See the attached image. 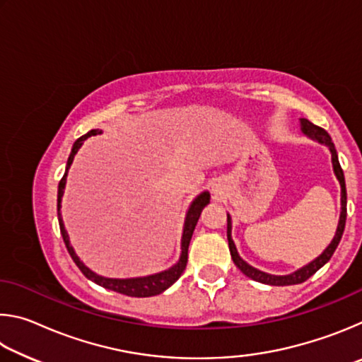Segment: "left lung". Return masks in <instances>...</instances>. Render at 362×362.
Wrapping results in <instances>:
<instances>
[{
    "mask_svg": "<svg viewBox=\"0 0 362 362\" xmlns=\"http://www.w3.org/2000/svg\"><path fill=\"white\" fill-rule=\"evenodd\" d=\"M300 124H302V132L305 136H308L310 139L316 140V142H320L322 145L329 146L330 153H332V166H334V173L337 175V179L340 182V187H341V212H340V220H339V226H337V231H335V236L332 243L329 244L326 247V250L315 259L308 265H305L303 268L297 269V272H293L292 274H286V276H274V274H268V273H263L260 269H257L254 267H250L249 263L244 262L240 254H238L235 243L231 240V217L226 214V238H228V247H230V254H231V259L235 262V265L241 269V272L246 274L247 278L254 279V281H259V283L263 284H269V286H292V284H300V283H305L306 279L310 276H313V274L320 269L321 267L326 265V263L330 260V257L334 255L337 246H339V243L341 240V235H343V230H345V222H346V188H345V175H343V170L340 168V163H339V156H337V150H335V145L332 142V139H330L329 134L322 129V127L313 124V122L302 118L300 119Z\"/></svg>",
    "mask_w": 362,
    "mask_h": 362,
    "instance_id": "1",
    "label": "left lung"
}]
</instances>
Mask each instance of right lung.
Instances as JSON below:
<instances>
[{
    "label": "right lung",
    "mask_w": 362,
    "mask_h": 362,
    "mask_svg": "<svg viewBox=\"0 0 362 362\" xmlns=\"http://www.w3.org/2000/svg\"><path fill=\"white\" fill-rule=\"evenodd\" d=\"M97 134H102L99 129H93L88 134H84L83 137H79L75 144H73L71 153L69 156V161H66V169L62 179L59 182V192H57V216H59V226H60V233H62L64 243L66 246V250L71 255L73 262L76 263V267L81 269V273L86 278L93 281V283L99 284L105 289L119 292L122 296L127 297H153L158 296L168 289V287L173 286L177 279L182 276L183 269L187 267L188 262V246H189V240H192L194 226L198 223V218L201 216V211L204 209V206L209 203L211 194L209 192H203L199 196H196V199L189 206V209L187 212L185 217V225H183V235H182V254L179 262L175 263L174 267H170L169 269H164L161 273L156 274H150V276H144V278H127V279H115V278H103L100 274H95L93 269H89L84 263L79 260V257L75 254V250L70 246V240H69V233H66L64 222H62V216H60V203H62V196H64V189H65V183H66V174H69V169L73 163V158H75L76 151L79 150V146L83 145V142L90 136H97Z\"/></svg>",
    "instance_id": "1"
}]
</instances>
